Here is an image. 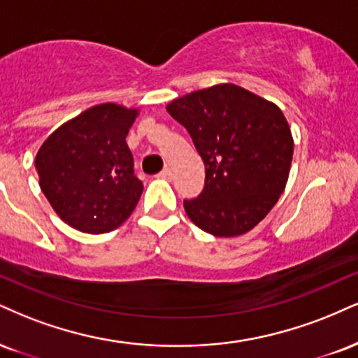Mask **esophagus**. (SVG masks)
Wrapping results in <instances>:
<instances>
[{
    "mask_svg": "<svg viewBox=\"0 0 358 358\" xmlns=\"http://www.w3.org/2000/svg\"><path fill=\"white\" fill-rule=\"evenodd\" d=\"M158 178H163V180H170L171 178V168L166 166L163 168V170L158 173Z\"/></svg>",
    "mask_w": 358,
    "mask_h": 358,
    "instance_id": "34e87169",
    "label": "esophagus"
}]
</instances>
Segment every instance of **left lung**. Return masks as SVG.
Here are the masks:
<instances>
[{
    "mask_svg": "<svg viewBox=\"0 0 358 358\" xmlns=\"http://www.w3.org/2000/svg\"><path fill=\"white\" fill-rule=\"evenodd\" d=\"M166 111L190 133L205 163L203 192L185 200L188 218L213 236H240L285 190L294 136L282 110L234 83L192 92Z\"/></svg>",
    "mask_w": 358,
    "mask_h": 358,
    "instance_id": "8db88e82",
    "label": "left lung"
}]
</instances>
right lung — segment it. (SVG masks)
Listing matches in <instances>:
<instances>
[{
	"instance_id": "1",
	"label": "right lung",
	"mask_w": 358,
	"mask_h": 358,
	"mask_svg": "<svg viewBox=\"0 0 358 358\" xmlns=\"http://www.w3.org/2000/svg\"><path fill=\"white\" fill-rule=\"evenodd\" d=\"M140 111L101 103L68 120L34 158L40 188L64 223L100 235L133 213L143 183L133 173L127 135Z\"/></svg>"
}]
</instances>
